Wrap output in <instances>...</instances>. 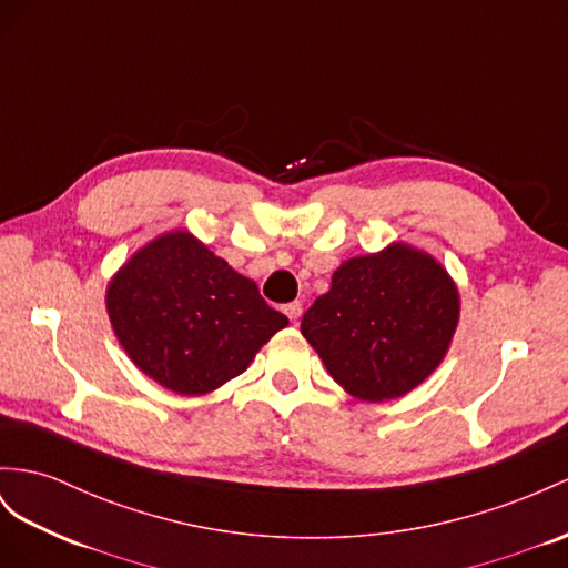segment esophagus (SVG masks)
Listing matches in <instances>:
<instances>
[{
  "label": "esophagus",
  "instance_id": "obj_1",
  "mask_svg": "<svg viewBox=\"0 0 568 568\" xmlns=\"http://www.w3.org/2000/svg\"><path fill=\"white\" fill-rule=\"evenodd\" d=\"M283 312H285V316L290 318V322L297 324V318H300V314H302V304H300V302H287L285 307H283Z\"/></svg>",
  "mask_w": 568,
  "mask_h": 568
}]
</instances>
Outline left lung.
Segmentation results:
<instances>
[{
  "label": "left lung",
  "mask_w": 568,
  "mask_h": 568,
  "mask_svg": "<svg viewBox=\"0 0 568 568\" xmlns=\"http://www.w3.org/2000/svg\"><path fill=\"white\" fill-rule=\"evenodd\" d=\"M460 318L458 285L432 254L390 242L353 256L302 316V336L333 382L367 400H394L442 365Z\"/></svg>",
  "instance_id": "1"
}]
</instances>
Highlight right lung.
Masks as SVG:
<instances>
[{
	"mask_svg": "<svg viewBox=\"0 0 568 568\" xmlns=\"http://www.w3.org/2000/svg\"><path fill=\"white\" fill-rule=\"evenodd\" d=\"M105 307L129 359L180 396L235 379L287 316L189 230L145 242L112 275Z\"/></svg>",
	"mask_w": 568,
	"mask_h": 568,
	"instance_id": "add662e5",
	"label": "right lung"
}]
</instances>
